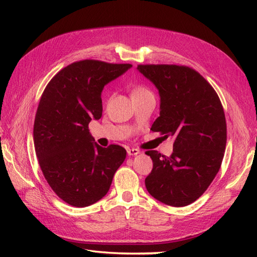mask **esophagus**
Wrapping results in <instances>:
<instances>
[{"mask_svg": "<svg viewBox=\"0 0 257 257\" xmlns=\"http://www.w3.org/2000/svg\"><path fill=\"white\" fill-rule=\"evenodd\" d=\"M127 152H128L129 156H137V155L140 154V150L137 149V148H128Z\"/></svg>", "mask_w": 257, "mask_h": 257, "instance_id": "34e87169", "label": "esophagus"}]
</instances>
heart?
I'll list each match as a JSON object with an SVG mask.
<instances>
[{
	"instance_id": "obj_1",
	"label": "heart",
	"mask_w": 257,
	"mask_h": 257,
	"mask_svg": "<svg viewBox=\"0 0 257 257\" xmlns=\"http://www.w3.org/2000/svg\"><path fill=\"white\" fill-rule=\"evenodd\" d=\"M152 92L147 88L145 86H138L133 90V98L138 97V96H144V95H150Z\"/></svg>"
}]
</instances>
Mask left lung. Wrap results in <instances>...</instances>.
<instances>
[{
    "instance_id": "1",
    "label": "left lung",
    "mask_w": 257,
    "mask_h": 257,
    "mask_svg": "<svg viewBox=\"0 0 257 257\" xmlns=\"http://www.w3.org/2000/svg\"><path fill=\"white\" fill-rule=\"evenodd\" d=\"M160 95V116L151 127L173 137V152L146 151L154 168L145 183L158 201L185 206L203 194L219 172L226 146V121L214 88L196 70L179 65H138Z\"/></svg>"
}]
</instances>
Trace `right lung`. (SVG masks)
I'll use <instances>...</instances> for the list:
<instances>
[{"label":"right lung","mask_w":257,"mask_h":257,"mask_svg":"<svg viewBox=\"0 0 257 257\" xmlns=\"http://www.w3.org/2000/svg\"><path fill=\"white\" fill-rule=\"evenodd\" d=\"M130 67L84 59L59 70L43 91L33 130L35 152L47 183L69 205L102 199L125 159L122 147L92 143L88 123L101 117L103 87Z\"/></svg>","instance_id":"right-lung-1"}]
</instances>
